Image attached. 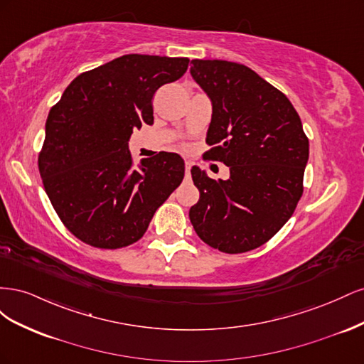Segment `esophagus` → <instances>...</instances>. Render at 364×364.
<instances>
[{
    "instance_id": "1",
    "label": "esophagus",
    "mask_w": 364,
    "mask_h": 364,
    "mask_svg": "<svg viewBox=\"0 0 364 364\" xmlns=\"http://www.w3.org/2000/svg\"><path fill=\"white\" fill-rule=\"evenodd\" d=\"M190 170H191V162H185V174H186V178H188V176H190Z\"/></svg>"
}]
</instances>
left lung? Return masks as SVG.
<instances>
[{
  "instance_id": "8db88e82",
  "label": "left lung",
  "mask_w": 364,
  "mask_h": 364,
  "mask_svg": "<svg viewBox=\"0 0 364 364\" xmlns=\"http://www.w3.org/2000/svg\"><path fill=\"white\" fill-rule=\"evenodd\" d=\"M190 71L213 100L205 155L230 170L228 181H215L193 167L200 197L191 225L220 252L253 250L287 223L302 197L308 138L285 94L245 65L194 59Z\"/></svg>"
}]
</instances>
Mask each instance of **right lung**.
<instances>
[{
    "label": "right lung",
    "instance_id": "1",
    "mask_svg": "<svg viewBox=\"0 0 364 364\" xmlns=\"http://www.w3.org/2000/svg\"><path fill=\"white\" fill-rule=\"evenodd\" d=\"M188 62L126 54L77 75L50 109L39 173L60 222L85 245L136 243L181 185L178 153L159 151L136 170L127 141L135 129L153 124V95L181 79Z\"/></svg>",
    "mask_w": 364,
    "mask_h": 364
}]
</instances>
